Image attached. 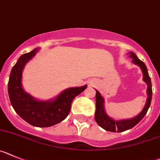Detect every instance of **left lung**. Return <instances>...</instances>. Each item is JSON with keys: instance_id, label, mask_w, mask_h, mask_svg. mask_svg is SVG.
<instances>
[{"instance_id": "1", "label": "left lung", "mask_w": 160, "mask_h": 160, "mask_svg": "<svg viewBox=\"0 0 160 160\" xmlns=\"http://www.w3.org/2000/svg\"><path fill=\"white\" fill-rule=\"evenodd\" d=\"M130 54V57L132 58V62L136 65H139L141 67V70L144 74V81L147 83L148 89V98L147 102H146L145 106H144V109L137 116V117L133 118L131 119H127V120H121V121H114V119L110 118V117L107 115L105 113L103 107V98L101 96L99 92L96 91V98H95V102H96V110H95V118L97 124H98L100 127L104 129L107 131H110V132H123V131L128 130V129H132L134 127L137 123L141 122V119L144 117L146 114H147L148 110L149 107H150L151 101H152V82H151V79L149 77L148 73L147 68L146 65H144V62L142 61L139 59L137 57V55L132 52H130L129 53Z\"/></svg>"}]
</instances>
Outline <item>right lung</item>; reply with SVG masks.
Returning a JSON list of instances; mask_svg holds the SVG:
<instances>
[{
	"label": "right lung",
	"instance_id": "1",
	"mask_svg": "<svg viewBox=\"0 0 160 160\" xmlns=\"http://www.w3.org/2000/svg\"><path fill=\"white\" fill-rule=\"evenodd\" d=\"M38 49L22 55L10 73L8 92L15 111L28 123L36 127H50L66 118L73 98L87 88H71L64 91L52 101H38L23 91L22 72L27 62L35 56Z\"/></svg>",
	"mask_w": 160,
	"mask_h": 160
}]
</instances>
